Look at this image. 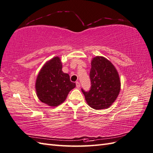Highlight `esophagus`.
I'll return each instance as SVG.
<instances>
[{
    "mask_svg": "<svg viewBox=\"0 0 153 153\" xmlns=\"http://www.w3.org/2000/svg\"><path fill=\"white\" fill-rule=\"evenodd\" d=\"M76 87H77V88H79V87H80V83H79V81H76Z\"/></svg>",
    "mask_w": 153,
    "mask_h": 153,
    "instance_id": "obj_1",
    "label": "esophagus"
}]
</instances>
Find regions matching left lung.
<instances>
[{
	"instance_id": "obj_1",
	"label": "left lung",
	"mask_w": 153,
	"mask_h": 153,
	"mask_svg": "<svg viewBox=\"0 0 153 153\" xmlns=\"http://www.w3.org/2000/svg\"><path fill=\"white\" fill-rule=\"evenodd\" d=\"M90 78L91 90L81 89L87 104L97 110L109 108L120 91V79L115 66L104 56H95L91 60Z\"/></svg>"
}]
</instances>
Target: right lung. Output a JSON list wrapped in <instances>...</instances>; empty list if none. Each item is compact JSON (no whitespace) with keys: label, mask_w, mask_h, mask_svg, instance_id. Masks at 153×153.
<instances>
[{"label":"right lung","mask_w":153,"mask_h":153,"mask_svg":"<svg viewBox=\"0 0 153 153\" xmlns=\"http://www.w3.org/2000/svg\"><path fill=\"white\" fill-rule=\"evenodd\" d=\"M59 56L46 62L39 72L36 83V95L42 102L50 107H56L65 101L69 92L76 87L68 74L62 70Z\"/></svg>","instance_id":"right-lung-1"}]
</instances>
